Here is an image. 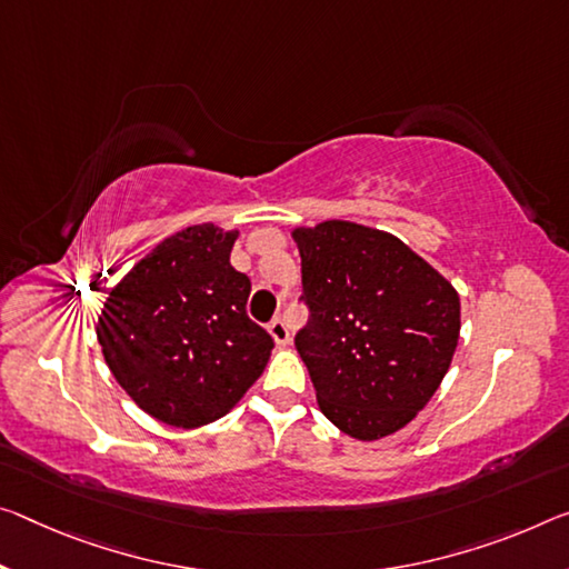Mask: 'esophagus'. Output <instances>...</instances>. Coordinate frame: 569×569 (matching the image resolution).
<instances>
[{
	"label": "esophagus",
	"instance_id": "esophagus-1",
	"mask_svg": "<svg viewBox=\"0 0 569 569\" xmlns=\"http://www.w3.org/2000/svg\"><path fill=\"white\" fill-rule=\"evenodd\" d=\"M268 331H270V337L276 339V345L286 347L288 341H291V333H288V327H286L283 319H273V321H270V323H268Z\"/></svg>",
	"mask_w": 569,
	"mask_h": 569
}]
</instances>
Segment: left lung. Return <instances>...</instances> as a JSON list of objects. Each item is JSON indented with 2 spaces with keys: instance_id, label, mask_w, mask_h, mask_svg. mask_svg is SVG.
Segmentation results:
<instances>
[{
  "instance_id": "left-lung-1",
  "label": "left lung",
  "mask_w": 569,
  "mask_h": 569,
  "mask_svg": "<svg viewBox=\"0 0 569 569\" xmlns=\"http://www.w3.org/2000/svg\"><path fill=\"white\" fill-rule=\"evenodd\" d=\"M301 301L296 333L321 412L357 440L392 436L443 382L461 333L456 288L390 232L347 220L296 228Z\"/></svg>"
}]
</instances>
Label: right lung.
<instances>
[{
  "label": "right lung",
  "mask_w": 569,
  "mask_h": 569,
  "mask_svg": "<svg viewBox=\"0 0 569 569\" xmlns=\"http://www.w3.org/2000/svg\"><path fill=\"white\" fill-rule=\"evenodd\" d=\"M238 230L192 224L161 240L98 317V345L129 398L174 428L228 415L263 375L270 333L250 321V278L230 266Z\"/></svg>",
  "instance_id": "obj_1"
}]
</instances>
